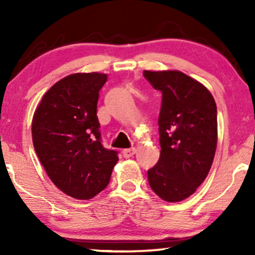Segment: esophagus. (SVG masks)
Segmentation results:
<instances>
[{
  "label": "esophagus",
  "mask_w": 255,
  "mask_h": 255,
  "mask_svg": "<svg viewBox=\"0 0 255 255\" xmlns=\"http://www.w3.org/2000/svg\"><path fill=\"white\" fill-rule=\"evenodd\" d=\"M135 148L134 147H130V148H126V150L122 151V154H124L125 158H130L133 157L134 154H135Z\"/></svg>",
  "instance_id": "34e87169"
}]
</instances>
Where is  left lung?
<instances>
[{"label":"left lung","instance_id":"8db88e82","mask_svg":"<svg viewBox=\"0 0 255 255\" xmlns=\"http://www.w3.org/2000/svg\"><path fill=\"white\" fill-rule=\"evenodd\" d=\"M162 92L158 118L160 156L147 170L150 187L169 203L197 191L211 169L217 147V107L210 91L178 71H144Z\"/></svg>","mask_w":255,"mask_h":255}]
</instances>
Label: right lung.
Wrapping results in <instances>:
<instances>
[{"mask_svg":"<svg viewBox=\"0 0 255 255\" xmlns=\"http://www.w3.org/2000/svg\"><path fill=\"white\" fill-rule=\"evenodd\" d=\"M107 74L77 73L43 96L32 120V140L55 186L69 197L93 198L109 184L118 151L102 144L97 103Z\"/></svg>","mask_w":255,"mask_h":255,"instance_id":"obj_1","label":"right lung"}]
</instances>
